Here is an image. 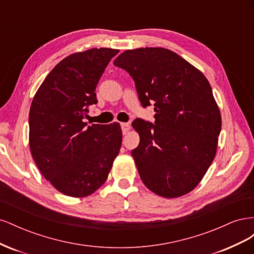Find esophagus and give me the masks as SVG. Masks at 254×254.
Masks as SVG:
<instances>
[{"label":"esophagus","mask_w":254,"mask_h":254,"mask_svg":"<svg viewBox=\"0 0 254 254\" xmlns=\"http://www.w3.org/2000/svg\"><path fill=\"white\" fill-rule=\"evenodd\" d=\"M121 127H122V131L123 133H127L130 130V124L129 123H121Z\"/></svg>","instance_id":"obj_1"}]
</instances>
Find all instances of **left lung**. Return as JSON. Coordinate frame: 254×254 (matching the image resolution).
Returning a JSON list of instances; mask_svg holds the SVG:
<instances>
[{
    "label": "left lung",
    "mask_w": 254,
    "mask_h": 254,
    "mask_svg": "<svg viewBox=\"0 0 254 254\" xmlns=\"http://www.w3.org/2000/svg\"><path fill=\"white\" fill-rule=\"evenodd\" d=\"M135 83L143 107L155 103V124L135 120L131 151L143 183L164 198L193 190L216 155L221 117L205 76L163 48L127 50L113 61Z\"/></svg>",
    "instance_id": "8db88e82"
}]
</instances>
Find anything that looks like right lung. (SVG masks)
Listing matches in <instances>:
<instances>
[{"mask_svg": "<svg viewBox=\"0 0 254 254\" xmlns=\"http://www.w3.org/2000/svg\"><path fill=\"white\" fill-rule=\"evenodd\" d=\"M119 53L91 49L74 53L53 68L36 92L29 110V148L36 165L60 193L93 194L106 182L122 145L119 123L83 121L96 104L95 89L105 67Z\"/></svg>", "mask_w": 254, "mask_h": 254, "instance_id": "1", "label": "right lung"}]
</instances>
